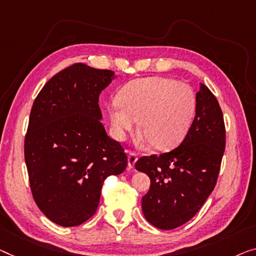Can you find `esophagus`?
<instances>
[{
  "label": "esophagus",
  "mask_w": 256,
  "mask_h": 256,
  "mask_svg": "<svg viewBox=\"0 0 256 256\" xmlns=\"http://www.w3.org/2000/svg\"><path fill=\"white\" fill-rule=\"evenodd\" d=\"M138 158H139V155L136 154V152H130L128 154V168L130 169H132V168L134 166L136 162L138 161Z\"/></svg>",
  "instance_id": "34e87169"
}]
</instances>
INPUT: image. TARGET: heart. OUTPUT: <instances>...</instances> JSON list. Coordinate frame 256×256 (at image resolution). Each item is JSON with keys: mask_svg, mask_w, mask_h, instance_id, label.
<instances>
[{"mask_svg": "<svg viewBox=\"0 0 256 256\" xmlns=\"http://www.w3.org/2000/svg\"><path fill=\"white\" fill-rule=\"evenodd\" d=\"M196 98L185 82L166 77L136 79L120 92V100L108 106L115 138L123 140L138 123L140 141L160 150L176 146L184 139L196 115Z\"/></svg>", "mask_w": 256, "mask_h": 256, "instance_id": "1", "label": "heart"}]
</instances>
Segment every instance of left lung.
I'll use <instances>...</instances> for the list:
<instances>
[{
    "mask_svg": "<svg viewBox=\"0 0 256 256\" xmlns=\"http://www.w3.org/2000/svg\"><path fill=\"white\" fill-rule=\"evenodd\" d=\"M226 150L222 109L210 90L200 84L196 116L177 148L142 156L136 169L147 174L150 188L142 196V212L152 226L172 230L200 210L215 188Z\"/></svg>",
    "mask_w": 256,
    "mask_h": 256,
    "instance_id": "left-lung-1",
    "label": "left lung"
}]
</instances>
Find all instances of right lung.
Segmentation results:
<instances>
[{"label":"right lung","mask_w":256,"mask_h":256,"mask_svg":"<svg viewBox=\"0 0 256 256\" xmlns=\"http://www.w3.org/2000/svg\"><path fill=\"white\" fill-rule=\"evenodd\" d=\"M114 72L76 63L39 92L30 114L24 154L33 199L60 226H77L96 212L109 176L128 156L101 123L98 96Z\"/></svg>","instance_id":"add662e5"}]
</instances>
